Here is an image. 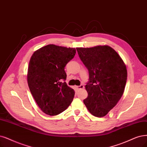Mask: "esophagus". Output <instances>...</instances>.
I'll return each mask as SVG.
<instances>
[{
    "mask_svg": "<svg viewBox=\"0 0 147 147\" xmlns=\"http://www.w3.org/2000/svg\"><path fill=\"white\" fill-rule=\"evenodd\" d=\"M77 88L78 90H81V89H83L84 88V86L83 85H80L79 86H78Z\"/></svg>",
    "mask_w": 147,
    "mask_h": 147,
    "instance_id": "34e87169",
    "label": "esophagus"
}]
</instances>
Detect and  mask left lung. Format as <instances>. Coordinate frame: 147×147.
Segmentation results:
<instances>
[{
	"instance_id": "1",
	"label": "left lung",
	"mask_w": 147,
	"mask_h": 147,
	"mask_svg": "<svg viewBox=\"0 0 147 147\" xmlns=\"http://www.w3.org/2000/svg\"><path fill=\"white\" fill-rule=\"evenodd\" d=\"M79 56L88 70V93L84 103L96 117L106 116L124 92L127 79L126 65L118 53L108 45L76 48Z\"/></svg>"
}]
</instances>
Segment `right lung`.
<instances>
[{
	"label": "right lung",
	"mask_w": 147,
	"mask_h": 147,
	"mask_svg": "<svg viewBox=\"0 0 147 147\" xmlns=\"http://www.w3.org/2000/svg\"><path fill=\"white\" fill-rule=\"evenodd\" d=\"M76 51L74 48L50 44L31 57L27 73L29 88L37 105L48 115L61 113L73 100L74 90L65 82V67Z\"/></svg>",
	"instance_id": "1"
}]
</instances>
